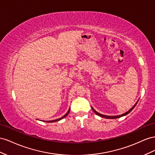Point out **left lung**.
I'll list each match as a JSON object with an SVG mask.
<instances>
[{
  "mask_svg": "<svg viewBox=\"0 0 155 155\" xmlns=\"http://www.w3.org/2000/svg\"><path fill=\"white\" fill-rule=\"evenodd\" d=\"M138 101H137V102L136 103V104L133 106V107H132L129 111H127V112H125V113H124V114H121V115H119V116H105V115H103V114H99V112H97L96 110L93 108V107H91V108H92V110H94V112L95 113V114H97V116H100V117H103V118H106V119H116V118H119V117H123V116H126V115H127L129 113H130L132 110H133L134 108V107H136V104L138 103Z\"/></svg>",
  "mask_w": 155,
  "mask_h": 155,
  "instance_id": "1",
  "label": "left lung"
}]
</instances>
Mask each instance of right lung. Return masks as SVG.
I'll return each instance as SVG.
<instances>
[{"instance_id": "1", "label": "right lung", "mask_w": 155, "mask_h": 155, "mask_svg": "<svg viewBox=\"0 0 155 155\" xmlns=\"http://www.w3.org/2000/svg\"><path fill=\"white\" fill-rule=\"evenodd\" d=\"M69 112H70V108H69V110L68 111V112L66 113L64 116H62L61 117H60V118H59V119H55V120H52V121H45V122H47V123H52V122H56V121H60V120H61V119H64V117H65L66 116H68V114L69 113Z\"/></svg>"}]
</instances>
